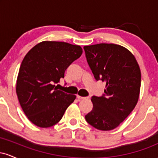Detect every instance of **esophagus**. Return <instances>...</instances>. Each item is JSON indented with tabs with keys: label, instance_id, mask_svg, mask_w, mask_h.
I'll use <instances>...</instances> for the list:
<instances>
[{
	"label": "esophagus",
	"instance_id": "esophagus-1",
	"mask_svg": "<svg viewBox=\"0 0 158 158\" xmlns=\"http://www.w3.org/2000/svg\"><path fill=\"white\" fill-rule=\"evenodd\" d=\"M77 97L78 99H79V100H80V99H88V97H81V96H79V95H77Z\"/></svg>",
	"mask_w": 158,
	"mask_h": 158
}]
</instances>
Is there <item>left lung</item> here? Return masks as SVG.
<instances>
[{
    "label": "left lung",
    "instance_id": "obj_1",
    "mask_svg": "<svg viewBox=\"0 0 158 158\" xmlns=\"http://www.w3.org/2000/svg\"><path fill=\"white\" fill-rule=\"evenodd\" d=\"M87 61L97 81L106 83L101 97L93 96V109L85 119L102 131L117 128L131 114L139 99L141 73L135 57L120 45L85 46Z\"/></svg>",
    "mask_w": 158,
    "mask_h": 158
}]
</instances>
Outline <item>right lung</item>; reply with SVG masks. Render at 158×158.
<instances>
[{
	"mask_svg": "<svg viewBox=\"0 0 158 158\" xmlns=\"http://www.w3.org/2000/svg\"><path fill=\"white\" fill-rule=\"evenodd\" d=\"M82 49L61 41H42L23 58L20 67L16 93L21 108L31 122L49 128L62 118L76 96L58 90L56 84Z\"/></svg>",
	"mask_w": 158,
	"mask_h": 158,
	"instance_id": "obj_1",
	"label": "right lung"
}]
</instances>
